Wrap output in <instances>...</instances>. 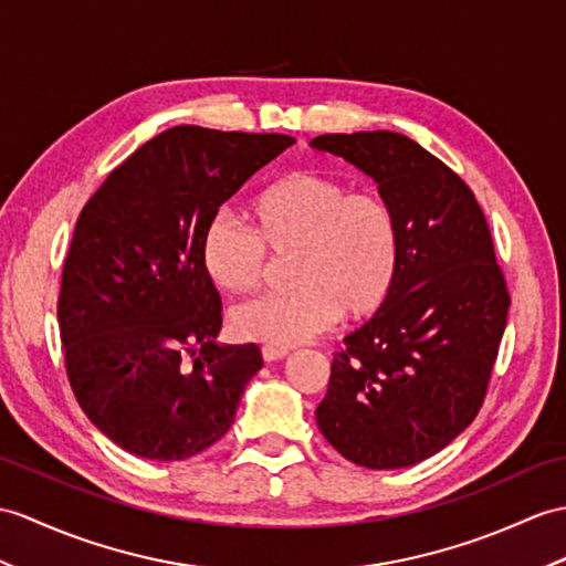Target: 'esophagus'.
<instances>
[{
    "mask_svg": "<svg viewBox=\"0 0 566 566\" xmlns=\"http://www.w3.org/2000/svg\"><path fill=\"white\" fill-rule=\"evenodd\" d=\"M289 354V349H280V347H272V345H265L262 347V359H265L268 364L270 361H280V359H284Z\"/></svg>",
    "mask_w": 566,
    "mask_h": 566,
    "instance_id": "34e87169",
    "label": "esophagus"
}]
</instances>
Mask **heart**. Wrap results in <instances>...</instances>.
<instances>
[{"label":"heart","mask_w":566,"mask_h":566,"mask_svg":"<svg viewBox=\"0 0 566 566\" xmlns=\"http://www.w3.org/2000/svg\"><path fill=\"white\" fill-rule=\"evenodd\" d=\"M255 229L219 214L205 227L200 265L219 292L248 294L265 282L270 254L292 260V292L231 311L233 333L272 347H296L325 333L339 313L369 318L386 306L400 268L392 207L343 178L292 170L255 195Z\"/></svg>","instance_id":"b5f03b06"}]
</instances>
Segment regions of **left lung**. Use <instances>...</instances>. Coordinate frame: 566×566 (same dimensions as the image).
Masks as SVG:
<instances>
[{"label":"left lung","instance_id":"8db88e82","mask_svg":"<svg viewBox=\"0 0 566 566\" xmlns=\"http://www.w3.org/2000/svg\"><path fill=\"white\" fill-rule=\"evenodd\" d=\"M311 147L371 176L400 229L396 286L345 337L315 419L352 463L415 465L449 446L488 396L511 304L488 219L461 176L410 137L376 129Z\"/></svg>","mask_w":566,"mask_h":566}]
</instances>
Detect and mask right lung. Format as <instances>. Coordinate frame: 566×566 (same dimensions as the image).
I'll return each instance as SVG.
<instances>
[{
	"instance_id": "obj_1",
	"label": "right lung",
	"mask_w": 566,
	"mask_h": 566,
	"mask_svg": "<svg viewBox=\"0 0 566 566\" xmlns=\"http://www.w3.org/2000/svg\"><path fill=\"white\" fill-rule=\"evenodd\" d=\"M292 144L170 127L111 170L78 214L57 298L64 366L84 415L127 453L186 461L233 424L262 354L217 343L221 298L200 241L219 207Z\"/></svg>"
}]
</instances>
